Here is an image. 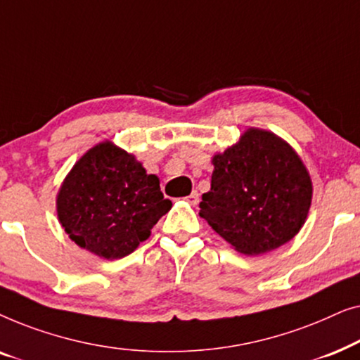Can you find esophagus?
<instances>
[{
	"instance_id": "1",
	"label": "esophagus",
	"mask_w": 360,
	"mask_h": 360,
	"mask_svg": "<svg viewBox=\"0 0 360 360\" xmlns=\"http://www.w3.org/2000/svg\"><path fill=\"white\" fill-rule=\"evenodd\" d=\"M185 201H188L191 206H196V205H198V201H200V193L196 190H193L188 196H186Z\"/></svg>"
}]
</instances>
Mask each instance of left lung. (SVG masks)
Wrapping results in <instances>:
<instances>
[{
    "label": "left lung",
    "mask_w": 360,
    "mask_h": 360,
    "mask_svg": "<svg viewBox=\"0 0 360 360\" xmlns=\"http://www.w3.org/2000/svg\"><path fill=\"white\" fill-rule=\"evenodd\" d=\"M211 164V188L201 196L200 216L238 252H270L300 233L313 184L287 141L249 127L236 144L216 152Z\"/></svg>",
    "instance_id": "8db88e82"
}]
</instances>
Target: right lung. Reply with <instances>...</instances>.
<instances>
[{"mask_svg":"<svg viewBox=\"0 0 360 360\" xmlns=\"http://www.w3.org/2000/svg\"><path fill=\"white\" fill-rule=\"evenodd\" d=\"M57 218L73 243L100 259H122L169 213L160 180L112 141L75 162L58 188Z\"/></svg>","mask_w":360,"mask_h":360,"instance_id":"add662e5","label":"right lung"}]
</instances>
